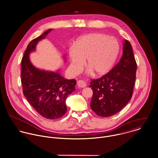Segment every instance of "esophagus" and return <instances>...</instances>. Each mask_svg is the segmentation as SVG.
Instances as JSON below:
<instances>
[{
	"label": "esophagus",
	"mask_w": 158,
	"mask_h": 158,
	"mask_svg": "<svg viewBox=\"0 0 158 158\" xmlns=\"http://www.w3.org/2000/svg\"><path fill=\"white\" fill-rule=\"evenodd\" d=\"M77 85L79 88H85V86H86V84L84 81L79 80L77 82Z\"/></svg>",
	"instance_id": "1"
}]
</instances>
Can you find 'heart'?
I'll use <instances>...</instances> for the list:
<instances>
[{
	"instance_id": "heart-1",
	"label": "heart",
	"mask_w": 158,
	"mask_h": 158,
	"mask_svg": "<svg viewBox=\"0 0 158 158\" xmlns=\"http://www.w3.org/2000/svg\"><path fill=\"white\" fill-rule=\"evenodd\" d=\"M120 51L118 41L103 33H92L80 37L75 47L69 50L70 68L79 73L84 64L88 66L86 73L102 76L109 72L114 66Z\"/></svg>"
}]
</instances>
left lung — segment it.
Here are the masks:
<instances>
[{
  "label": "left lung",
  "instance_id": "obj_1",
  "mask_svg": "<svg viewBox=\"0 0 158 158\" xmlns=\"http://www.w3.org/2000/svg\"><path fill=\"white\" fill-rule=\"evenodd\" d=\"M136 69L132 46L125 40L120 61L109 73L92 80L89 86L93 91L90 106L98 116H112L129 102L132 96Z\"/></svg>",
  "mask_w": 158,
  "mask_h": 158
}]
</instances>
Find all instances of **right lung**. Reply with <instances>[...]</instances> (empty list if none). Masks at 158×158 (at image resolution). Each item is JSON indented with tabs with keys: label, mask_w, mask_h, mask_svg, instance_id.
<instances>
[{
	"label": "right lung",
	"mask_w": 158,
	"mask_h": 158,
	"mask_svg": "<svg viewBox=\"0 0 158 158\" xmlns=\"http://www.w3.org/2000/svg\"><path fill=\"white\" fill-rule=\"evenodd\" d=\"M52 30L49 29L29 43L22 60L21 72L24 96L40 115L50 120L60 118L65 114L66 99L74 91L76 84L75 79H65L59 70L40 69L31 62L30 53ZM64 60L66 61L65 56Z\"/></svg>",
	"instance_id": "right-lung-1"
}]
</instances>
